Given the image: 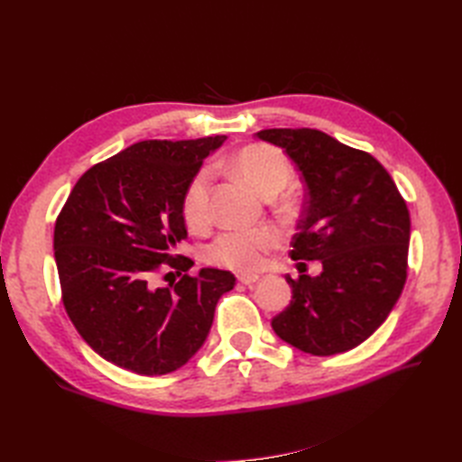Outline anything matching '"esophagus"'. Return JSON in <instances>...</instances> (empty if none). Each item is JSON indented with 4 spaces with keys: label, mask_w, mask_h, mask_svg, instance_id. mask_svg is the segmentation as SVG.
<instances>
[{
    "label": "esophagus",
    "mask_w": 462,
    "mask_h": 462,
    "mask_svg": "<svg viewBox=\"0 0 462 462\" xmlns=\"http://www.w3.org/2000/svg\"><path fill=\"white\" fill-rule=\"evenodd\" d=\"M258 280H260V278L254 276V273H252V276H238V282L244 283V286H252V283H256Z\"/></svg>",
    "instance_id": "obj_1"
}]
</instances>
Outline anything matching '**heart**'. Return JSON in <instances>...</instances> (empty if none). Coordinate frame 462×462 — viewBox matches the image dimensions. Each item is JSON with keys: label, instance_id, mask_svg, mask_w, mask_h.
Returning <instances> with one entry per match:
<instances>
[{"label": "heart", "instance_id": "b5f03b06", "mask_svg": "<svg viewBox=\"0 0 462 462\" xmlns=\"http://www.w3.org/2000/svg\"><path fill=\"white\" fill-rule=\"evenodd\" d=\"M232 164L236 174L262 196L278 194L291 179L290 162L270 146H246L234 156ZM208 184V172L199 171L182 192V218L192 230H202L210 220ZM278 232L270 226L250 230H226L206 246L204 258L216 266L250 273L262 266L268 254L278 246Z\"/></svg>", "mask_w": 462, "mask_h": 462}]
</instances>
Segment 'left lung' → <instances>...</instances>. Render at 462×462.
Wrapping results in <instances>:
<instances>
[{"mask_svg":"<svg viewBox=\"0 0 462 462\" xmlns=\"http://www.w3.org/2000/svg\"><path fill=\"white\" fill-rule=\"evenodd\" d=\"M308 184L291 260H319L316 278L286 276L290 306L272 328L311 356H336L365 341L393 310L407 280L411 218L389 172L365 151L318 129H263Z\"/></svg>","mask_w":462,"mask_h":462,"instance_id":"8db88e82","label":"left lung"}]
</instances>
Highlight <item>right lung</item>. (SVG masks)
I'll use <instances>...</instances> for the list:
<instances>
[{
  "label": "right lung",
  "instance_id": "right-lung-1",
  "mask_svg": "<svg viewBox=\"0 0 462 462\" xmlns=\"http://www.w3.org/2000/svg\"><path fill=\"white\" fill-rule=\"evenodd\" d=\"M224 141L216 134L134 143L91 166L57 216L53 248L65 311L116 367L146 377L180 369L202 347L220 296L236 283L216 268L190 276L194 262L172 254L186 238V184ZM164 271L181 280L156 289Z\"/></svg>",
  "mask_w": 462,
  "mask_h": 462
}]
</instances>
